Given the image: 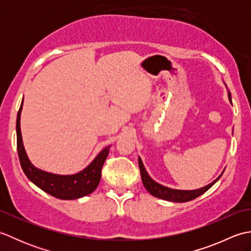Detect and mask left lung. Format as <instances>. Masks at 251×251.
<instances>
[{
	"mask_svg": "<svg viewBox=\"0 0 251 251\" xmlns=\"http://www.w3.org/2000/svg\"><path fill=\"white\" fill-rule=\"evenodd\" d=\"M228 99H230L231 103H232V99H231V94L228 93ZM139 162V168H140V174H141V179H142V183L145 185V188L148 190L149 193L151 195L158 197V199H162L165 201H175V202H184V201H189L196 199V197L201 196V194H204L207 190H209L212 185H214L218 180L220 179L222 174L218 177L215 181H212L211 183L208 185L204 186V188L197 189V190H191V191H183V190H175V189H169L167 186H164L162 184H159L155 182L150 176L148 175L147 170L143 166L141 158L139 157L138 159Z\"/></svg>",
	"mask_w": 251,
	"mask_h": 251,
	"instance_id": "obj_1",
	"label": "left lung"
}]
</instances>
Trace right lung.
Returning a JSON list of instances; mask_svg holds the SVG:
<instances>
[{"label": "right lung", "instance_id": "add662e5", "mask_svg": "<svg viewBox=\"0 0 251 251\" xmlns=\"http://www.w3.org/2000/svg\"><path fill=\"white\" fill-rule=\"evenodd\" d=\"M23 103L24 99L17 114L16 131H17L18 156L25 175L41 190L60 200H76L93 193L100 182L101 169L109 154L110 146L104 148L86 168L75 175L61 176L43 172L31 164L25 151L20 130V114L23 110Z\"/></svg>", "mask_w": 251, "mask_h": 251}]
</instances>
